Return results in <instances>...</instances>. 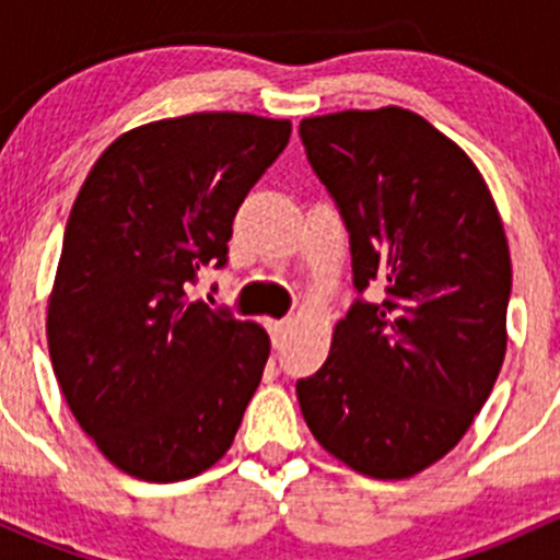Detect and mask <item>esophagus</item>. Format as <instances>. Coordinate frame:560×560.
<instances>
[{"label": "esophagus", "mask_w": 560, "mask_h": 560, "mask_svg": "<svg viewBox=\"0 0 560 560\" xmlns=\"http://www.w3.org/2000/svg\"><path fill=\"white\" fill-rule=\"evenodd\" d=\"M268 330L273 336V341H281L287 336V330H290V319H270Z\"/></svg>", "instance_id": "esophagus-1"}]
</instances>
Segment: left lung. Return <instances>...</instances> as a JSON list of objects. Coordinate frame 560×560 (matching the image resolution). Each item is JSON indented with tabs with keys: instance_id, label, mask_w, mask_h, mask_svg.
Wrapping results in <instances>:
<instances>
[{
	"instance_id": "left-lung-1",
	"label": "left lung",
	"mask_w": 560,
	"mask_h": 560,
	"mask_svg": "<svg viewBox=\"0 0 560 560\" xmlns=\"http://www.w3.org/2000/svg\"><path fill=\"white\" fill-rule=\"evenodd\" d=\"M301 140L347 228L358 290L325 365L298 380L301 411L354 471L411 477L460 442L504 363V228L474 162L417 113L303 118Z\"/></svg>"
}]
</instances>
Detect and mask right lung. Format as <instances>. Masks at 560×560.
I'll use <instances>...</instances> for the list:
<instances>
[{
	"instance_id": "add662e5",
	"label": "right lung",
	"mask_w": 560,
	"mask_h": 560,
	"mask_svg": "<svg viewBox=\"0 0 560 560\" xmlns=\"http://www.w3.org/2000/svg\"><path fill=\"white\" fill-rule=\"evenodd\" d=\"M292 124L191 113L121 135L72 206L48 349L72 415L113 466L145 482L211 468L233 444L270 341L191 301L228 265L233 219Z\"/></svg>"
}]
</instances>
